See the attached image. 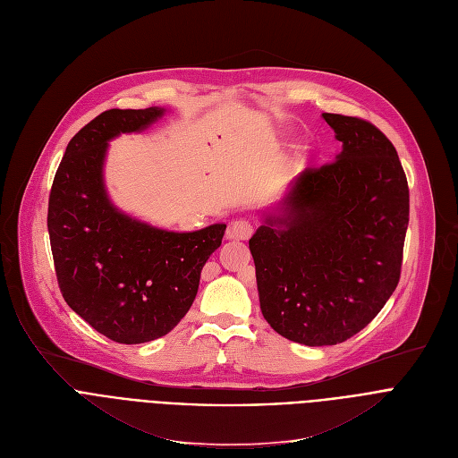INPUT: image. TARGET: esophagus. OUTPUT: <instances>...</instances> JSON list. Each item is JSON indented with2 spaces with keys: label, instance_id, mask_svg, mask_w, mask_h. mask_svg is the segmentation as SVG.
Returning <instances> with one entry per match:
<instances>
[{
  "label": "esophagus",
  "instance_id": "obj_1",
  "mask_svg": "<svg viewBox=\"0 0 458 458\" xmlns=\"http://www.w3.org/2000/svg\"><path fill=\"white\" fill-rule=\"evenodd\" d=\"M252 233H254V226H252V223H249L245 219H237V221L230 223L228 230H226L228 239H249Z\"/></svg>",
  "mask_w": 458,
  "mask_h": 458
}]
</instances>
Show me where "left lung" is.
<instances>
[{"label":"left lung","mask_w":458,"mask_h":458,"mask_svg":"<svg viewBox=\"0 0 458 458\" xmlns=\"http://www.w3.org/2000/svg\"><path fill=\"white\" fill-rule=\"evenodd\" d=\"M322 117L343 150L303 169L249 241L265 320L306 346L344 343L376 318L398 287L409 225L390 140L360 117Z\"/></svg>","instance_id":"obj_1"}]
</instances>
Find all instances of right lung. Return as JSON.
Wrapping results in <instances>:
<instances>
[{
	"label": "right lung",
	"instance_id": "right-lung-1",
	"mask_svg": "<svg viewBox=\"0 0 458 458\" xmlns=\"http://www.w3.org/2000/svg\"><path fill=\"white\" fill-rule=\"evenodd\" d=\"M165 108H112L68 143L49 195L47 230L60 293L91 327L119 344L164 337L190 311L200 270L226 225L169 232L119 211L103 165L108 141L140 132Z\"/></svg>",
	"mask_w": 458,
	"mask_h": 458
}]
</instances>
